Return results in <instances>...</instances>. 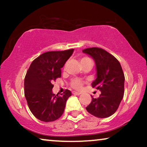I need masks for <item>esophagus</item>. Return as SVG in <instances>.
Wrapping results in <instances>:
<instances>
[{
  "instance_id": "esophagus-1",
  "label": "esophagus",
  "mask_w": 147,
  "mask_h": 147,
  "mask_svg": "<svg viewBox=\"0 0 147 147\" xmlns=\"http://www.w3.org/2000/svg\"><path fill=\"white\" fill-rule=\"evenodd\" d=\"M72 93H73L74 95H77V96H79V95H80V94H81L80 92H73Z\"/></svg>"
}]
</instances>
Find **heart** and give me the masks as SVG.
I'll return each instance as SVG.
<instances>
[{"label": "heart", "mask_w": 147, "mask_h": 147, "mask_svg": "<svg viewBox=\"0 0 147 147\" xmlns=\"http://www.w3.org/2000/svg\"><path fill=\"white\" fill-rule=\"evenodd\" d=\"M87 57H84L81 59V61H86V60H88ZM84 85V81L82 79H80V78H74V79H72L70 82V86H71V88H73L74 89L76 90H81L82 87H83Z\"/></svg>", "instance_id": "1"}]
</instances>
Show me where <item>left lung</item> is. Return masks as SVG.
I'll use <instances>...</instances> for the list:
<instances>
[{"instance_id":"obj_1","label":"left lung","mask_w":147,"mask_h":147,"mask_svg":"<svg viewBox=\"0 0 147 147\" xmlns=\"http://www.w3.org/2000/svg\"><path fill=\"white\" fill-rule=\"evenodd\" d=\"M96 63V79L92 86L101 94L98 98H92L86 110L96 117L107 118L115 113L124 92V75L117 59L105 50L98 47L84 49Z\"/></svg>"}]
</instances>
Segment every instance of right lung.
<instances>
[{
	"instance_id": "1",
	"label": "right lung",
	"mask_w": 147,
	"mask_h": 147,
	"mask_svg": "<svg viewBox=\"0 0 147 147\" xmlns=\"http://www.w3.org/2000/svg\"><path fill=\"white\" fill-rule=\"evenodd\" d=\"M74 49L48 51L34 59L24 82L25 96L32 114L43 122H53L61 117L71 93L66 90L61 96L52 92V82L61 78V68L71 57Z\"/></svg>"
}]
</instances>
